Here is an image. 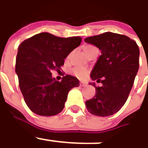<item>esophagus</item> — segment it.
<instances>
[{
  "label": "esophagus",
  "instance_id": "esophagus-1",
  "mask_svg": "<svg viewBox=\"0 0 148 148\" xmlns=\"http://www.w3.org/2000/svg\"><path fill=\"white\" fill-rule=\"evenodd\" d=\"M79 85H80V86L83 87V86H87V83H86V82H80V84H79Z\"/></svg>",
  "mask_w": 148,
  "mask_h": 148
}]
</instances>
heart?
<instances>
[{
	"mask_svg": "<svg viewBox=\"0 0 148 148\" xmlns=\"http://www.w3.org/2000/svg\"><path fill=\"white\" fill-rule=\"evenodd\" d=\"M93 48L95 47L93 46H90V45H87V46H86L84 47V51L93 49ZM73 72H74V75H75L76 77H79V78H83V77H86V75L87 74V71H86L85 69H82V68H75V69L73 70Z\"/></svg>",
	"mask_w": 148,
	"mask_h": 148,
	"instance_id": "1",
	"label": "heart"
}]
</instances>
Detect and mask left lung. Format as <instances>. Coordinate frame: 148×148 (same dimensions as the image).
<instances>
[{
    "label": "left lung",
    "instance_id": "8db88e82",
    "mask_svg": "<svg viewBox=\"0 0 148 148\" xmlns=\"http://www.w3.org/2000/svg\"><path fill=\"white\" fill-rule=\"evenodd\" d=\"M101 51L90 73L92 80L102 84L97 87L95 96L86 102L88 112L108 116L125 105L134 85L139 66V49L134 40L122 34L105 32L84 40Z\"/></svg>",
    "mask_w": 148,
    "mask_h": 148
}]
</instances>
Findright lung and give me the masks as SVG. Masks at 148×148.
<instances>
[{"instance_id":"add662e5","label":"right lung","mask_w":148,"mask_h":148,"mask_svg":"<svg viewBox=\"0 0 148 148\" xmlns=\"http://www.w3.org/2000/svg\"><path fill=\"white\" fill-rule=\"evenodd\" d=\"M81 40L80 37L58 38L42 32L21 43L15 72L25 102L34 114L44 116L58 114L64 108L69 90L79 86L75 77L66 74L59 82L51 71L60 69L65 58Z\"/></svg>"}]
</instances>
